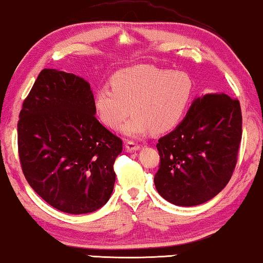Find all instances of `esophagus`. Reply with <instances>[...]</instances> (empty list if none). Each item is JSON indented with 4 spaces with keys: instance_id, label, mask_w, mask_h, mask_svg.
<instances>
[{
    "instance_id": "1",
    "label": "esophagus",
    "mask_w": 263,
    "mask_h": 263,
    "mask_svg": "<svg viewBox=\"0 0 263 263\" xmlns=\"http://www.w3.org/2000/svg\"><path fill=\"white\" fill-rule=\"evenodd\" d=\"M125 149L129 153H132V152H136L140 149V144H138L135 142V141H128L127 143H125Z\"/></svg>"
}]
</instances>
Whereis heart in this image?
Segmentation results:
<instances>
[{
    "mask_svg": "<svg viewBox=\"0 0 263 263\" xmlns=\"http://www.w3.org/2000/svg\"><path fill=\"white\" fill-rule=\"evenodd\" d=\"M111 89L101 87L93 106L101 122L120 129L129 112L124 134L132 138L166 133L180 122L192 95V82L181 71H170L148 64L123 68L111 77ZM131 109H128V106Z\"/></svg>",
    "mask_w": 263,
    "mask_h": 263,
    "instance_id": "1",
    "label": "heart"
}]
</instances>
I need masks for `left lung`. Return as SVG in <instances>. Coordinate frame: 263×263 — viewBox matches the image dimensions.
Instances as JSON below:
<instances>
[{"mask_svg":"<svg viewBox=\"0 0 263 263\" xmlns=\"http://www.w3.org/2000/svg\"><path fill=\"white\" fill-rule=\"evenodd\" d=\"M242 139L238 100L208 93L193 101L184 121L159 139V195L179 206L210 200L229 182Z\"/></svg>","mask_w":263,"mask_h":263,"instance_id":"left-lung-1","label":"left lung"}]
</instances>
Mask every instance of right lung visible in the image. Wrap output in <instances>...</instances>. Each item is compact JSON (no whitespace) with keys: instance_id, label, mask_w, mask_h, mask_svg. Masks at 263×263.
Returning <instances> with one entry per match:
<instances>
[{"instance_id":"1","label":"right lung","mask_w":263,"mask_h":263,"mask_svg":"<svg viewBox=\"0 0 263 263\" xmlns=\"http://www.w3.org/2000/svg\"><path fill=\"white\" fill-rule=\"evenodd\" d=\"M95 114L89 83L44 68L18 115V158L26 180L46 203L66 214L98 210L114 190V162L122 140Z\"/></svg>"}]
</instances>
